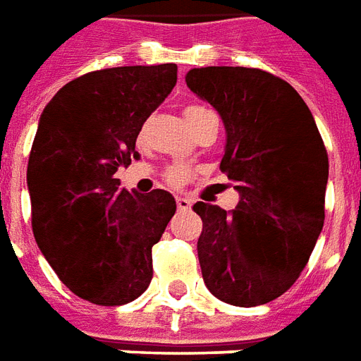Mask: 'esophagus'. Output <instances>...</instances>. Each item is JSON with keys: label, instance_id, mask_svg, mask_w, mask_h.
Returning <instances> with one entry per match:
<instances>
[{"label": "esophagus", "instance_id": "1", "mask_svg": "<svg viewBox=\"0 0 361 361\" xmlns=\"http://www.w3.org/2000/svg\"><path fill=\"white\" fill-rule=\"evenodd\" d=\"M176 204H178L180 210H188V208H191V199H188V197H176Z\"/></svg>", "mask_w": 361, "mask_h": 361}]
</instances>
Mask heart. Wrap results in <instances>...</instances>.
<instances>
[{
    "mask_svg": "<svg viewBox=\"0 0 361 361\" xmlns=\"http://www.w3.org/2000/svg\"><path fill=\"white\" fill-rule=\"evenodd\" d=\"M208 109H204V106L201 105H189L183 109V116H185V122H188L189 126L193 124L195 120L199 118V116H202V114H207ZM141 135H143V132H141ZM188 180V170L183 166H173L168 170V181L170 183H183V181Z\"/></svg>",
    "mask_w": 361,
    "mask_h": 361,
    "instance_id": "obj_1",
    "label": "heart"
}]
</instances>
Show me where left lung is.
Wrapping results in <instances>:
<instances>
[{"label":"left lung","mask_w":361,"mask_h":361,"mask_svg":"<svg viewBox=\"0 0 361 361\" xmlns=\"http://www.w3.org/2000/svg\"><path fill=\"white\" fill-rule=\"evenodd\" d=\"M185 82L220 114V168L239 193L233 212L193 204L204 285L233 306L271 302L300 276L325 220L329 159L316 120L293 85L258 68H191Z\"/></svg>","instance_id":"1"}]
</instances>
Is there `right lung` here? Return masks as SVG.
I'll use <instances>...</instances> for the list:
<instances>
[{"label":"right lung","instance_id":"1","mask_svg":"<svg viewBox=\"0 0 361 361\" xmlns=\"http://www.w3.org/2000/svg\"><path fill=\"white\" fill-rule=\"evenodd\" d=\"M178 80L173 63L87 72L63 85L39 116L26 183L32 229L66 287L101 306H120L153 279L154 243L176 212L164 189L120 188L145 120Z\"/></svg>","mask_w":361,"mask_h":361}]
</instances>
